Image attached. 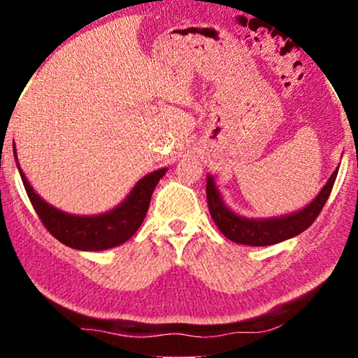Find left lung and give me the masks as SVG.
I'll return each mask as SVG.
<instances>
[{
    "label": "left lung",
    "mask_w": 358,
    "mask_h": 358,
    "mask_svg": "<svg viewBox=\"0 0 358 358\" xmlns=\"http://www.w3.org/2000/svg\"><path fill=\"white\" fill-rule=\"evenodd\" d=\"M338 169L331 173L327 185L319 192V196L308 205L306 208L300 210L299 213L287 215L282 217H270V220H248V217L235 215L232 210L226 207L222 202L220 191L216 189L215 180L207 178V202L210 215L213 217L217 229L229 240L240 245L250 246H268L289 240L295 235L301 234L311 224L316 221L324 205L329 199L331 187L335 185Z\"/></svg>",
    "instance_id": "1"
}]
</instances>
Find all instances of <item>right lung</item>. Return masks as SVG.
Here are the masks:
<instances>
[{"mask_svg":"<svg viewBox=\"0 0 358 358\" xmlns=\"http://www.w3.org/2000/svg\"><path fill=\"white\" fill-rule=\"evenodd\" d=\"M14 156L17 162V155ZM17 167H19L29 202L44 227L63 245L82 251L108 250V248L118 246L129 240L143 222V217L150 207L151 194H153L157 181L167 172V169H159V171L148 173L134 186L128 199L108 213L98 216H76L63 213L42 201L34 192L31 185L28 183L19 162H17Z\"/></svg>","mask_w":358,"mask_h":358,"instance_id":"right-lung-1","label":"right lung"}]
</instances>
